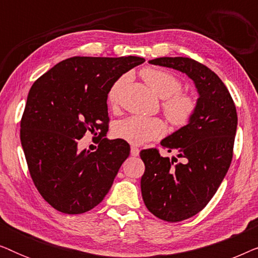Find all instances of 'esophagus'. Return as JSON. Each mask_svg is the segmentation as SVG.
Instances as JSON below:
<instances>
[{
    "label": "esophagus",
    "mask_w": 258,
    "mask_h": 258,
    "mask_svg": "<svg viewBox=\"0 0 258 258\" xmlns=\"http://www.w3.org/2000/svg\"><path fill=\"white\" fill-rule=\"evenodd\" d=\"M130 154H132V156H139L140 154V149L135 146H133L132 148H130Z\"/></svg>",
    "instance_id": "obj_1"
}]
</instances>
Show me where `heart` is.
Returning a JSON list of instances; mask_svg holds the SVG:
<instances>
[{
	"label": "heart",
	"mask_w": 258,
	"mask_h": 258,
	"mask_svg": "<svg viewBox=\"0 0 258 258\" xmlns=\"http://www.w3.org/2000/svg\"><path fill=\"white\" fill-rule=\"evenodd\" d=\"M141 77L155 94L163 98L162 110L172 125L182 128L189 124L197 110V100L192 94L182 90V81L168 70L160 68H144ZM128 82L123 75L109 88L107 103L116 109L121 102L122 93ZM114 135L134 146L160 140L167 133V124L160 117H144L134 115L118 121L114 126Z\"/></svg>",
	"instance_id": "obj_1"
}]
</instances>
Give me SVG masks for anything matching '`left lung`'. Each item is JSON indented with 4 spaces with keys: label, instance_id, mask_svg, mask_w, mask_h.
<instances>
[{
    "label": "left lung",
    "instance_id": "obj_1",
    "mask_svg": "<svg viewBox=\"0 0 258 258\" xmlns=\"http://www.w3.org/2000/svg\"><path fill=\"white\" fill-rule=\"evenodd\" d=\"M184 73L195 82L200 97L189 124L162 141L176 157H162L156 148L140 153L146 169L141 178L144 204L155 216L179 222L199 214L209 203L231 164L237 112L220 77L202 63L188 57L149 61Z\"/></svg>",
    "mask_w": 258,
    "mask_h": 258
}]
</instances>
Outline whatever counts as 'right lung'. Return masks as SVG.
<instances>
[{
    "label": "right lung",
    "instance_id": "add662e5",
    "mask_svg": "<svg viewBox=\"0 0 258 258\" xmlns=\"http://www.w3.org/2000/svg\"><path fill=\"white\" fill-rule=\"evenodd\" d=\"M144 62L136 56L86 57L59 62L35 81L21 118L20 139L31 179L54 209L87 213L102 202L129 156L125 141L107 140V94L116 80ZM90 131L98 149L77 151Z\"/></svg>",
    "mask_w": 258,
    "mask_h": 258
}]
</instances>
